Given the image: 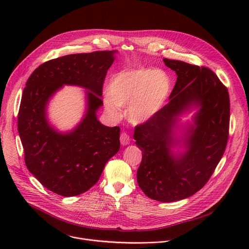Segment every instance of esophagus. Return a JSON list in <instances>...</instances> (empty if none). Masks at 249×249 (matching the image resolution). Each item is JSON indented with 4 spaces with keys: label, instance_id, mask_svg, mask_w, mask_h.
I'll list each match as a JSON object with an SVG mask.
<instances>
[{
    "label": "esophagus",
    "instance_id": "obj_1",
    "mask_svg": "<svg viewBox=\"0 0 249 249\" xmlns=\"http://www.w3.org/2000/svg\"><path fill=\"white\" fill-rule=\"evenodd\" d=\"M130 141H131L130 136H129L127 133L123 132V133L121 134V136H120V142H121V145H123V146H127V145L130 143Z\"/></svg>",
    "mask_w": 249,
    "mask_h": 249
}]
</instances>
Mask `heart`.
<instances>
[{"label": "heart", "instance_id": "1", "mask_svg": "<svg viewBox=\"0 0 249 249\" xmlns=\"http://www.w3.org/2000/svg\"><path fill=\"white\" fill-rule=\"evenodd\" d=\"M171 90V82L161 70L137 69L114 76L104 98L105 108L117 115L119 105H126L127 117L135 124L155 116L164 105Z\"/></svg>", "mask_w": 249, "mask_h": 249}]
</instances>
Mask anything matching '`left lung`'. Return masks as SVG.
Here are the masks:
<instances>
[{
	"instance_id": "8db88e82",
	"label": "left lung",
	"mask_w": 249,
	"mask_h": 249,
	"mask_svg": "<svg viewBox=\"0 0 249 249\" xmlns=\"http://www.w3.org/2000/svg\"><path fill=\"white\" fill-rule=\"evenodd\" d=\"M177 75L169 102L151 119L136 126L142 151L137 171L140 188L151 199L174 202L188 198L210 179L229 138L230 96L217 75L206 67L163 59ZM196 109L194 123L176 135L178 117ZM181 145L185 151L174 152Z\"/></svg>"
}]
</instances>
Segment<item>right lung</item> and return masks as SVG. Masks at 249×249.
<instances>
[{"mask_svg": "<svg viewBox=\"0 0 249 249\" xmlns=\"http://www.w3.org/2000/svg\"><path fill=\"white\" fill-rule=\"evenodd\" d=\"M115 53L95 51L56 58L35 69L26 82L18 116L25 164L45 188L58 195L71 197L88 191L120 149V128L104 126L96 116ZM65 84L87 89V110L76 128L63 133L48 121L47 104Z\"/></svg>", "mask_w": 249, "mask_h": 249, "instance_id": "1", "label": "right lung"}]
</instances>
